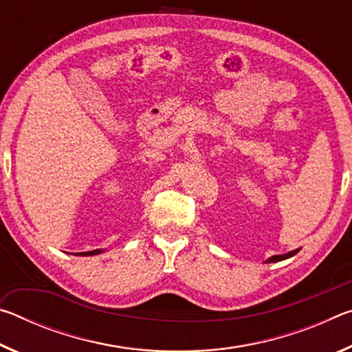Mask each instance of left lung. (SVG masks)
<instances>
[{"instance_id":"1","label":"left lung","mask_w":352,"mask_h":352,"mask_svg":"<svg viewBox=\"0 0 352 352\" xmlns=\"http://www.w3.org/2000/svg\"><path fill=\"white\" fill-rule=\"evenodd\" d=\"M298 253V250H294V252H290L287 254H278V256H272L270 259H267V262H278V261H283V259H287L292 258V256H295Z\"/></svg>"}]
</instances>
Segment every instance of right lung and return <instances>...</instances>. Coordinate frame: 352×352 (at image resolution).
<instances>
[{"label": "right lung", "mask_w": 352, "mask_h": 352, "mask_svg": "<svg viewBox=\"0 0 352 352\" xmlns=\"http://www.w3.org/2000/svg\"><path fill=\"white\" fill-rule=\"evenodd\" d=\"M100 252H102V250H93V252H83V253H77V254H80V256H93V254H99Z\"/></svg>", "instance_id": "1"}]
</instances>
